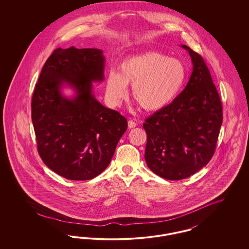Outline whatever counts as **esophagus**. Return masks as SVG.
<instances>
[{
    "instance_id": "34e87169",
    "label": "esophagus",
    "mask_w": 249,
    "mask_h": 249,
    "mask_svg": "<svg viewBox=\"0 0 249 249\" xmlns=\"http://www.w3.org/2000/svg\"><path fill=\"white\" fill-rule=\"evenodd\" d=\"M137 126V124L134 122V121H132V120H129L128 121V127L130 128V129H133V128H135Z\"/></svg>"
}]
</instances>
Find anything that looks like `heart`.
I'll return each instance as SVG.
<instances>
[{
	"mask_svg": "<svg viewBox=\"0 0 249 249\" xmlns=\"http://www.w3.org/2000/svg\"><path fill=\"white\" fill-rule=\"evenodd\" d=\"M119 72L108 71L106 98L119 106L131 86L132 97L146 111H159L178 97L186 79V68L180 59L168 58L157 51H147L123 59Z\"/></svg>",
	"mask_w": 249,
	"mask_h": 249,
	"instance_id": "b5f03b06",
	"label": "heart"
}]
</instances>
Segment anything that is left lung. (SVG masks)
I'll use <instances>...</instances> for the list:
<instances>
[{
  "instance_id": "left-lung-1",
  "label": "left lung",
  "mask_w": 249,
  "mask_h": 249,
  "mask_svg": "<svg viewBox=\"0 0 249 249\" xmlns=\"http://www.w3.org/2000/svg\"><path fill=\"white\" fill-rule=\"evenodd\" d=\"M192 72L184 90L163 109L145 119L144 159L160 178H190L213 157L222 124V105L210 71L201 56L188 46Z\"/></svg>"
}]
</instances>
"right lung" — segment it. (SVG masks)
<instances>
[{
  "mask_svg": "<svg viewBox=\"0 0 249 249\" xmlns=\"http://www.w3.org/2000/svg\"><path fill=\"white\" fill-rule=\"evenodd\" d=\"M98 48H57L46 61L32 100L37 149L44 163L69 180H89L109 165L128 128L118 111L104 107L93 84L105 79ZM75 94L67 97L62 89Z\"/></svg>",
  "mask_w": 249,
  "mask_h": 249,
  "instance_id": "1",
  "label": "right lung"
}]
</instances>
